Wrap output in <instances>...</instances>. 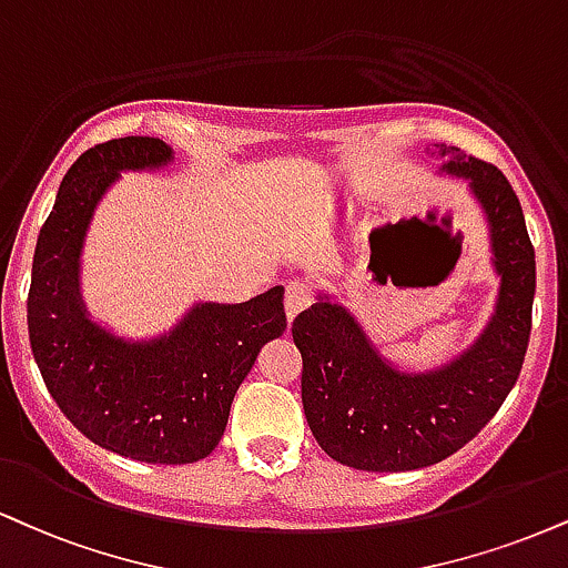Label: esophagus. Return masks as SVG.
Wrapping results in <instances>:
<instances>
[{
  "mask_svg": "<svg viewBox=\"0 0 568 568\" xmlns=\"http://www.w3.org/2000/svg\"><path fill=\"white\" fill-rule=\"evenodd\" d=\"M310 304H312V291L306 288L304 283H291L288 291H285V317H288V323H293V320H296Z\"/></svg>",
  "mask_w": 568,
  "mask_h": 568,
  "instance_id": "esophagus-1",
  "label": "esophagus"
}]
</instances>
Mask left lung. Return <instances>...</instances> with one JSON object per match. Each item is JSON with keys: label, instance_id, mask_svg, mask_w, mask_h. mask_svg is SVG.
<instances>
[{"label": "left lung", "instance_id": "left-lung-1", "mask_svg": "<svg viewBox=\"0 0 568 568\" xmlns=\"http://www.w3.org/2000/svg\"><path fill=\"white\" fill-rule=\"evenodd\" d=\"M428 159H442L436 174L468 182L487 222L489 264L500 280L495 312L453 359L405 371L336 293L317 291L291 327L304 357V415L325 455L357 470H415L457 453L500 409L529 346L535 248L514 187L457 148L436 145Z\"/></svg>", "mask_w": 568, "mask_h": 568}]
</instances>
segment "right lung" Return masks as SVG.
<instances>
[{
  "mask_svg": "<svg viewBox=\"0 0 568 568\" xmlns=\"http://www.w3.org/2000/svg\"><path fill=\"white\" fill-rule=\"evenodd\" d=\"M174 161L159 136H121L79 155L39 230L29 291L33 359L65 418L102 449L163 466L211 455L262 346L285 333L283 285L243 304L195 302L148 338L89 314L81 254L100 201L124 172Z\"/></svg>",
  "mask_w": 568,
  "mask_h": 568,
  "instance_id": "add662e5",
  "label": "right lung"
}]
</instances>
